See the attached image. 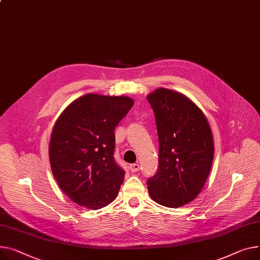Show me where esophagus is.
Listing matches in <instances>:
<instances>
[{
  "label": "esophagus",
  "instance_id": "1",
  "mask_svg": "<svg viewBox=\"0 0 260 260\" xmlns=\"http://www.w3.org/2000/svg\"><path fill=\"white\" fill-rule=\"evenodd\" d=\"M129 169H131V171H133V172H137L138 170L140 169V165L138 164V163L132 164V165H129Z\"/></svg>",
  "mask_w": 260,
  "mask_h": 260
}]
</instances>
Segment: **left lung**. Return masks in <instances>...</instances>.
Wrapping results in <instances>:
<instances>
[{"instance_id": "obj_1", "label": "left lung", "mask_w": 260, "mask_h": 260, "mask_svg": "<svg viewBox=\"0 0 260 260\" xmlns=\"http://www.w3.org/2000/svg\"><path fill=\"white\" fill-rule=\"evenodd\" d=\"M159 136V170L148 179L152 201L169 208L192 202L202 191L214 158L206 116L182 93L165 88L147 95Z\"/></svg>"}]
</instances>
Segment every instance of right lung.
Returning a JSON list of instances; mask_svg holds the SVG:
<instances>
[{
	"label": "right lung",
	"instance_id": "1",
	"mask_svg": "<svg viewBox=\"0 0 260 260\" xmlns=\"http://www.w3.org/2000/svg\"><path fill=\"white\" fill-rule=\"evenodd\" d=\"M133 106L127 96L90 93L57 118L49 144L52 174L78 206L98 210L117 198L124 171L114 160V131Z\"/></svg>",
	"mask_w": 260,
	"mask_h": 260
}]
</instances>
